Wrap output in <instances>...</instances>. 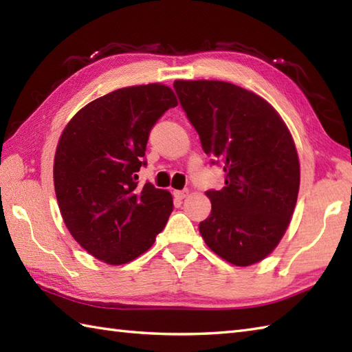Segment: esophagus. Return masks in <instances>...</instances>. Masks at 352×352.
<instances>
[{
  "instance_id": "obj_1",
  "label": "esophagus",
  "mask_w": 352,
  "mask_h": 352,
  "mask_svg": "<svg viewBox=\"0 0 352 352\" xmlns=\"http://www.w3.org/2000/svg\"><path fill=\"white\" fill-rule=\"evenodd\" d=\"M188 193H189V190L184 189V190H175L174 195H175L177 199H183V198L188 197Z\"/></svg>"
}]
</instances>
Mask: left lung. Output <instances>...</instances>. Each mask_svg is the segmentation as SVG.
Returning <instances> with one entry per match:
<instances>
[{"label": "left lung", "instance_id": "1", "mask_svg": "<svg viewBox=\"0 0 352 352\" xmlns=\"http://www.w3.org/2000/svg\"><path fill=\"white\" fill-rule=\"evenodd\" d=\"M174 89L201 146L226 172L207 190L212 213L199 233L236 266L258 263L286 233L300 190V160L276 110L246 89L216 80H175Z\"/></svg>", "mask_w": 352, "mask_h": 352}]
</instances>
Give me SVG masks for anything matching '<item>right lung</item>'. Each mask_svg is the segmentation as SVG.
I'll return each mask as SVG.
<instances>
[{
	"label": "right lung",
	"instance_id": "right-lung-1",
	"mask_svg": "<svg viewBox=\"0 0 352 352\" xmlns=\"http://www.w3.org/2000/svg\"><path fill=\"white\" fill-rule=\"evenodd\" d=\"M172 89L122 87L96 98L65 126L54 157V189L71 236L107 265L151 248L174 208L168 190L140 186L149 131L177 106Z\"/></svg>",
	"mask_w": 352,
	"mask_h": 352
}]
</instances>
